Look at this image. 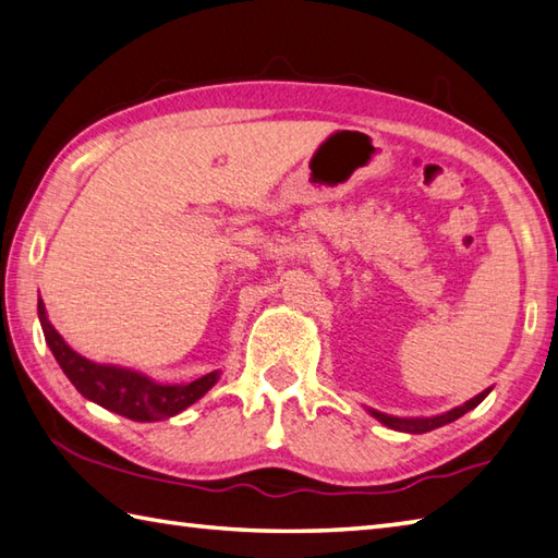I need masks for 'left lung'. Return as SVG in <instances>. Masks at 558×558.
<instances>
[{"label":"left lung","instance_id":"1","mask_svg":"<svg viewBox=\"0 0 558 558\" xmlns=\"http://www.w3.org/2000/svg\"><path fill=\"white\" fill-rule=\"evenodd\" d=\"M488 391H490V389L482 391V395L474 397V399H469L466 403H462V407H457V409H452V411L442 413V416H433V418H397V416H387V413H379V411H369V413H373V416H375L379 423H385L387 428H395V430H401V433H428V430L440 428V425H445V423L457 421L460 416H464L466 411L476 409L478 403H482V401L488 397Z\"/></svg>","mask_w":558,"mask_h":558}]
</instances>
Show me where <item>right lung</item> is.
Listing matches in <instances>:
<instances>
[{"mask_svg": "<svg viewBox=\"0 0 558 558\" xmlns=\"http://www.w3.org/2000/svg\"><path fill=\"white\" fill-rule=\"evenodd\" d=\"M38 319L54 360H58L62 373L70 377L76 391L82 397L96 401L98 407L116 411L130 421H161L177 416V413L198 401L215 385L217 377H220V373H210L191 381V385H157V381L147 379L145 375L133 373V369L96 365L92 360L74 353L62 341V336L52 329L40 300Z\"/></svg>", "mask_w": 558, "mask_h": 558, "instance_id": "obj_1", "label": "right lung"}]
</instances>
